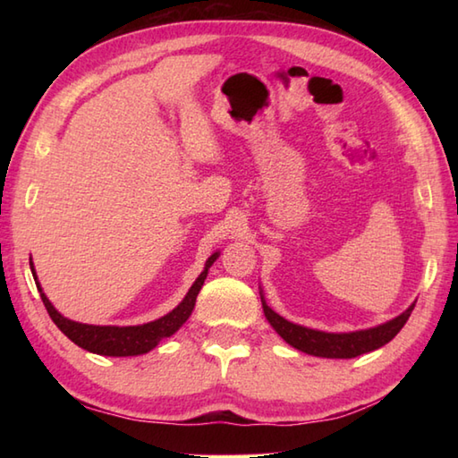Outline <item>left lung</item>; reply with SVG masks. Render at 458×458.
<instances>
[{
	"mask_svg": "<svg viewBox=\"0 0 458 458\" xmlns=\"http://www.w3.org/2000/svg\"><path fill=\"white\" fill-rule=\"evenodd\" d=\"M261 307H264L266 318L276 328V333L287 344L301 350V352L318 358H356L390 343L407 323L415 303H411V307L403 310L402 315L387 320L384 325L366 330H354V333H325V330H315L291 323V320L277 315L274 309L267 307L264 295H261Z\"/></svg>",
	"mask_w": 458,
	"mask_h": 458,
	"instance_id": "1",
	"label": "left lung"
}]
</instances>
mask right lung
Returning <instances> with one entry per match:
<instances>
[{
    "mask_svg": "<svg viewBox=\"0 0 458 458\" xmlns=\"http://www.w3.org/2000/svg\"><path fill=\"white\" fill-rule=\"evenodd\" d=\"M218 256H220V251H214V254L207 259L202 274L197 277V281H194L192 287L189 289V293L184 295V299L171 310V313H167L157 320H151V323L135 325V327L84 325V323H76V320L63 317L53 307L51 301L47 299L41 285H38L33 261H29V266H31L35 284H37L38 293H41V299H43L48 317L53 318V323L61 328L74 344H79L81 348L89 350V352L102 354V356H138V354L149 352V350H153L159 344L161 338H167V336L174 335L184 323H187V318L191 317L192 309H194V303H197L199 291L202 289L204 279H207V276H208V267L214 264V261H216Z\"/></svg>",
    "mask_w": 458,
    "mask_h": 458,
    "instance_id": "right-lung-1",
    "label": "right lung"
}]
</instances>
